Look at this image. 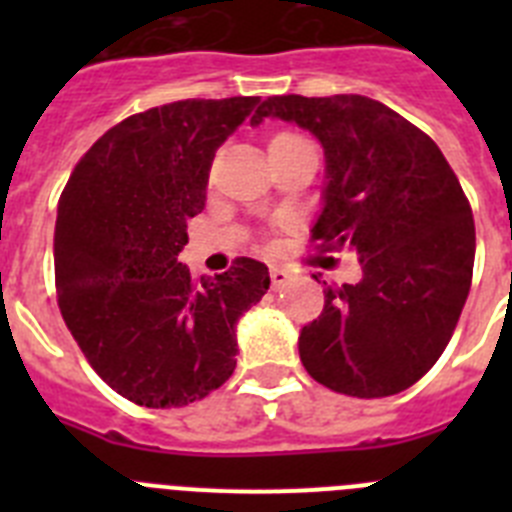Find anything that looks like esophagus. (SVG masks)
Returning <instances> with one entry per match:
<instances>
[{
  "label": "esophagus",
  "instance_id": "1",
  "mask_svg": "<svg viewBox=\"0 0 512 512\" xmlns=\"http://www.w3.org/2000/svg\"><path fill=\"white\" fill-rule=\"evenodd\" d=\"M269 277H271V287L279 289V287H284V284H287L289 279H292V274H289V271L284 269V266H271Z\"/></svg>",
  "mask_w": 512,
  "mask_h": 512
}]
</instances>
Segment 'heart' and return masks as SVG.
I'll list each match as a JSON object with an SVG mask.
<instances>
[{
    "instance_id": "obj_1",
    "label": "heart",
    "mask_w": 512,
    "mask_h": 512,
    "mask_svg": "<svg viewBox=\"0 0 512 512\" xmlns=\"http://www.w3.org/2000/svg\"><path fill=\"white\" fill-rule=\"evenodd\" d=\"M292 138H297V135H289V133H279V135H274V138H271V143H282V140H292ZM269 143V146H271Z\"/></svg>"
}]
</instances>
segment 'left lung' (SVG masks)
<instances>
[{"instance_id":"left-lung-1","label":"left lung","mask_w":512,"mask_h":512,"mask_svg":"<svg viewBox=\"0 0 512 512\" xmlns=\"http://www.w3.org/2000/svg\"><path fill=\"white\" fill-rule=\"evenodd\" d=\"M264 117L320 140L325 187L312 238L361 264L356 284L325 287L320 318L300 330L302 366L341 395L408 390L443 354L472 287L474 220L459 179L423 130L377 99L284 94L251 125Z\"/></svg>"}]
</instances>
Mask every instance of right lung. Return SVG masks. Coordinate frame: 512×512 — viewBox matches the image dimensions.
<instances>
[{"label":"right lung","instance_id":"right-lung-1","mask_svg":"<svg viewBox=\"0 0 512 512\" xmlns=\"http://www.w3.org/2000/svg\"><path fill=\"white\" fill-rule=\"evenodd\" d=\"M259 102L182 99L117 122L58 200L61 315L94 372L135 405L182 408L217 390L235 369L238 320L269 289L256 259L200 279L176 259L205 210L215 151Z\"/></svg>","mask_w":512,"mask_h":512}]
</instances>
